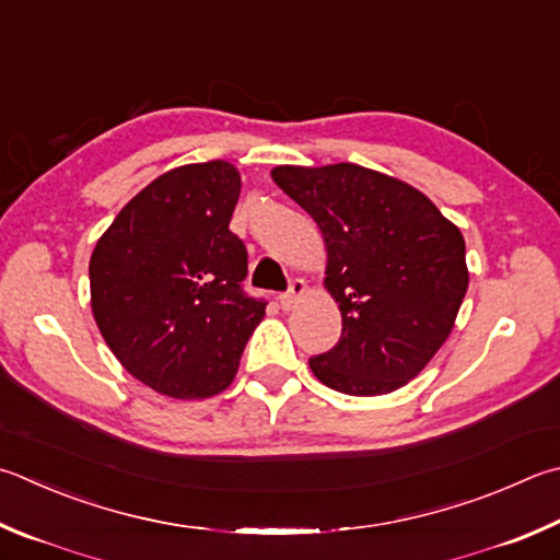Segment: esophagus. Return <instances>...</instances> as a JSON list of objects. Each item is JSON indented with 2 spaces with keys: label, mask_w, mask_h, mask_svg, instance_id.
Returning a JSON list of instances; mask_svg holds the SVG:
<instances>
[{
  "label": "esophagus",
  "mask_w": 560,
  "mask_h": 560,
  "mask_svg": "<svg viewBox=\"0 0 560 560\" xmlns=\"http://www.w3.org/2000/svg\"><path fill=\"white\" fill-rule=\"evenodd\" d=\"M308 293V283L303 281V279H293L291 281V287H289V291L287 293H281L279 296V303H281V308L283 311H291V308H296V303L306 296Z\"/></svg>",
  "instance_id": "obj_1"
}]
</instances>
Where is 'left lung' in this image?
Instances as JSON below:
<instances>
[{"mask_svg":"<svg viewBox=\"0 0 560 560\" xmlns=\"http://www.w3.org/2000/svg\"><path fill=\"white\" fill-rule=\"evenodd\" d=\"M271 178L320 228L323 283L342 315L313 374L350 396L401 389L455 325L470 283L463 232L421 190L358 164L277 166Z\"/></svg>","mask_w":560,"mask_h":560,"instance_id":"1","label":"left lung"}]
</instances>
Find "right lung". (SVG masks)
I'll list each match as a JSON object with an SVG mask.
<instances>
[{"label":"right lung","mask_w":560,"mask_h":560,"mask_svg":"<svg viewBox=\"0 0 560 560\" xmlns=\"http://www.w3.org/2000/svg\"><path fill=\"white\" fill-rule=\"evenodd\" d=\"M242 178L230 161L171 168L139 190L90 257V306L131 377L171 399L225 392L267 303L242 291L230 232Z\"/></svg>","instance_id":"add662e5"}]
</instances>
